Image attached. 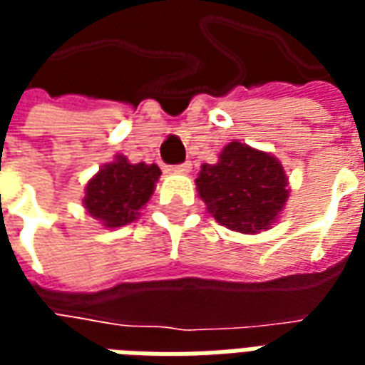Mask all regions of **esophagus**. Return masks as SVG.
I'll return each instance as SVG.
<instances>
[{
    "instance_id": "esophagus-1",
    "label": "esophagus",
    "mask_w": 365,
    "mask_h": 365,
    "mask_svg": "<svg viewBox=\"0 0 365 365\" xmlns=\"http://www.w3.org/2000/svg\"><path fill=\"white\" fill-rule=\"evenodd\" d=\"M190 170H191V162H183V164L174 166V172H178V174H187Z\"/></svg>"
}]
</instances>
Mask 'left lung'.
Instances as JSON below:
<instances>
[{
    "instance_id": "left-lung-1",
    "label": "left lung",
    "mask_w": 365,
    "mask_h": 365,
    "mask_svg": "<svg viewBox=\"0 0 365 365\" xmlns=\"http://www.w3.org/2000/svg\"><path fill=\"white\" fill-rule=\"evenodd\" d=\"M195 185L215 221L242 235L269 229L289 197L282 162L238 140L222 148L217 164L201 166Z\"/></svg>"
}]
</instances>
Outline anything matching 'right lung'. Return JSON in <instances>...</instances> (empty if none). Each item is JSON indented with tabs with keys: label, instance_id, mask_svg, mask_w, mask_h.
I'll list each match as a JSON object with an SVG mask.
<instances>
[{
	"label": "right lung",
	"instance_id": "obj_1",
	"mask_svg": "<svg viewBox=\"0 0 365 365\" xmlns=\"http://www.w3.org/2000/svg\"><path fill=\"white\" fill-rule=\"evenodd\" d=\"M160 174L156 164H130L119 154L88 182L83 207L107 229L125 227L148 203Z\"/></svg>",
	"mask_w": 365,
	"mask_h": 365
}]
</instances>
